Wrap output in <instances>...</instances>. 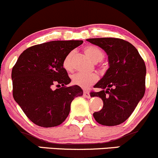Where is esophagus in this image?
I'll list each match as a JSON object with an SVG mask.
<instances>
[{
  "label": "esophagus",
  "mask_w": 158,
  "mask_h": 158,
  "mask_svg": "<svg viewBox=\"0 0 158 158\" xmlns=\"http://www.w3.org/2000/svg\"><path fill=\"white\" fill-rule=\"evenodd\" d=\"M83 96H84L85 97L88 98V99H89L90 98V94L88 93V91H84V94H83Z\"/></svg>",
  "instance_id": "esophagus-1"
}]
</instances>
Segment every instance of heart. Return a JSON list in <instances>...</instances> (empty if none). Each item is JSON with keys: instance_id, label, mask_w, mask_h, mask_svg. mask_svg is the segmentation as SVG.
Returning a JSON list of instances; mask_svg holds the SVG:
<instances>
[{"instance_id": "1", "label": "heart", "mask_w": 158, "mask_h": 158, "mask_svg": "<svg viewBox=\"0 0 158 158\" xmlns=\"http://www.w3.org/2000/svg\"><path fill=\"white\" fill-rule=\"evenodd\" d=\"M84 52L88 57H89L92 61L94 62H98V61H102L104 58V54L102 50L97 47L94 46V45H88L85 47ZM73 52H70L65 56L64 60L62 61V66L65 70L70 72L73 70V62H72V59H73ZM98 80V77L96 74L94 73H79L75 74L72 77V82L73 85H77L81 88H88L90 85H94Z\"/></svg>"}]
</instances>
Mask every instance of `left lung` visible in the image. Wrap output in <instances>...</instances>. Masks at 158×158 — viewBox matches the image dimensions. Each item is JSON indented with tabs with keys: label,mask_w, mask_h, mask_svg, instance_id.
<instances>
[{
	"label": "left lung",
	"mask_w": 158,
	"mask_h": 158,
	"mask_svg": "<svg viewBox=\"0 0 158 158\" xmlns=\"http://www.w3.org/2000/svg\"><path fill=\"white\" fill-rule=\"evenodd\" d=\"M99 46L108 56L109 68L94 85L100 88L90 97L102 99L103 107L94 117L102 126H114L124 123L133 113L146 90V68L135 46L117 38L87 39Z\"/></svg>",
	"instance_id": "left-lung-1"
}]
</instances>
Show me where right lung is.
<instances>
[{
  "label": "right lung",
  "instance_id": "1",
  "mask_svg": "<svg viewBox=\"0 0 158 158\" xmlns=\"http://www.w3.org/2000/svg\"><path fill=\"white\" fill-rule=\"evenodd\" d=\"M82 41H52L25 50L12 68V95L26 116L37 126L50 128L68 117L75 97L83 95L71 81L62 61ZM62 85L55 91L52 85Z\"/></svg>",
  "mask_w": 158,
  "mask_h": 158
}]
</instances>
